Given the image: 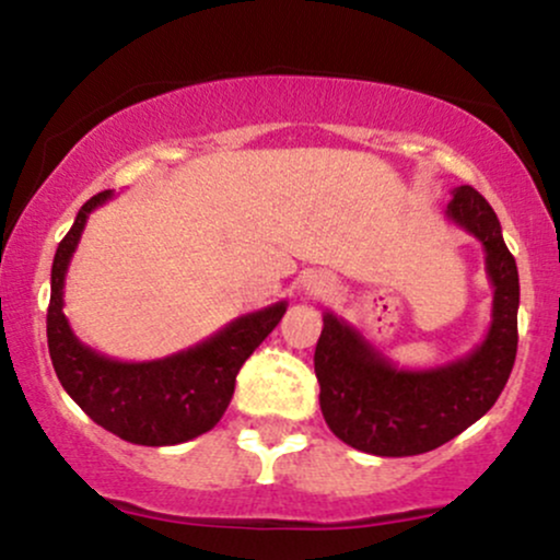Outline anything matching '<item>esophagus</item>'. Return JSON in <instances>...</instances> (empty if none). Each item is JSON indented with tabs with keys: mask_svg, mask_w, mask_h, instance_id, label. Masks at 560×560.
<instances>
[{
	"mask_svg": "<svg viewBox=\"0 0 560 560\" xmlns=\"http://www.w3.org/2000/svg\"><path fill=\"white\" fill-rule=\"evenodd\" d=\"M334 289V281L326 273H311L302 279V292L307 298H320V294H329Z\"/></svg>",
	"mask_w": 560,
	"mask_h": 560,
	"instance_id": "obj_1",
	"label": "esophagus"
}]
</instances>
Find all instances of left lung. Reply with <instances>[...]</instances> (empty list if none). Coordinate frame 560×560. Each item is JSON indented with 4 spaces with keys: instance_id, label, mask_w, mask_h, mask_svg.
Masks as SVG:
<instances>
[{
    "instance_id": "obj_1",
    "label": "left lung",
    "mask_w": 560,
    "mask_h": 560,
    "mask_svg": "<svg viewBox=\"0 0 560 560\" xmlns=\"http://www.w3.org/2000/svg\"><path fill=\"white\" fill-rule=\"evenodd\" d=\"M445 218L485 247L492 320L458 361L400 369L355 326L324 313L316 345L320 413L339 440L382 458L421 455L479 421L503 392L518 345V271L498 215L471 186H455Z\"/></svg>"
}]
</instances>
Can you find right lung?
<instances>
[{
	"mask_svg": "<svg viewBox=\"0 0 560 560\" xmlns=\"http://www.w3.org/2000/svg\"><path fill=\"white\" fill-rule=\"evenodd\" d=\"M113 189L89 199L60 242L52 262L47 342L55 374L94 423L133 445H182L210 432L226 413L242 363L287 313V300L244 313L208 339L158 361H115L83 345L62 313V289L83 226Z\"/></svg>",
	"mask_w": 560,
	"mask_h": 560,
	"instance_id": "right-lung-1",
	"label": "right lung"
}]
</instances>
